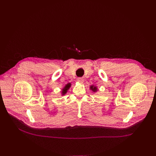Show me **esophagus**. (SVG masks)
Here are the masks:
<instances>
[{
    "label": "esophagus",
    "mask_w": 156,
    "mask_h": 156,
    "mask_svg": "<svg viewBox=\"0 0 156 156\" xmlns=\"http://www.w3.org/2000/svg\"><path fill=\"white\" fill-rule=\"evenodd\" d=\"M77 81H78L79 83H83L84 82V79H83V78H81V77H79V78H78V79H77Z\"/></svg>",
    "instance_id": "34e87169"
}]
</instances>
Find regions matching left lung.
Returning a JSON list of instances; mask_svg holds the SVG:
<instances>
[{"label": "left lung", "instance_id": "left-lung-1", "mask_svg": "<svg viewBox=\"0 0 156 156\" xmlns=\"http://www.w3.org/2000/svg\"><path fill=\"white\" fill-rule=\"evenodd\" d=\"M90 89L93 92H96L98 91V87H95L94 85H91L90 87Z\"/></svg>", "mask_w": 156, "mask_h": 156}]
</instances>
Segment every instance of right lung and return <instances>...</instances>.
Wrapping results in <instances>:
<instances>
[{
    "label": "right lung",
    "mask_w": 156,
    "mask_h": 156,
    "mask_svg": "<svg viewBox=\"0 0 156 156\" xmlns=\"http://www.w3.org/2000/svg\"><path fill=\"white\" fill-rule=\"evenodd\" d=\"M71 85H72V84H71L70 83H68V84H66L65 87L62 89V91H61V94H62V96L65 95V94L67 93L68 90L69 89V88L71 87Z\"/></svg>",
    "instance_id": "add662e5"
}]
</instances>
